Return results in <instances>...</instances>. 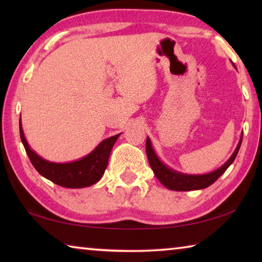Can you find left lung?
I'll return each mask as SVG.
<instances>
[{"label":"left lung","instance_id":"obj_1","mask_svg":"<svg viewBox=\"0 0 262 262\" xmlns=\"http://www.w3.org/2000/svg\"><path fill=\"white\" fill-rule=\"evenodd\" d=\"M243 136L241 137V141L237 145L236 150L232 154V156L230 157L229 161L224 164L223 166L217 168L216 171L211 172V173L208 174H202V176H188V174H181L178 172L172 171L171 168L164 165V164L159 161L156 154L154 152L151 142H150L149 137L147 139V143H145V151H147L148 161L150 166H151L152 171L156 178L161 181V183L165 186L166 188L172 189V190H194V189H202L206 188L211 184H214L215 181L220 178V177L227 171V168L231 165L233 163L234 158H236L237 154L239 151V148H241Z\"/></svg>","mask_w":262,"mask_h":262}]
</instances>
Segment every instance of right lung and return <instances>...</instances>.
I'll list each match as a JSON object with an SVG mask.
<instances>
[{"label":"right lung","instance_id":"add662e5","mask_svg":"<svg viewBox=\"0 0 262 262\" xmlns=\"http://www.w3.org/2000/svg\"><path fill=\"white\" fill-rule=\"evenodd\" d=\"M19 134L25 151L35 170L46 179L67 188H82L96 184L103 177L106 167H107L111 150H112L115 141L120 136V134H118L104 140L86 157L78 159L76 162L59 164L45 161L40 156H38L33 150L30 149L24 137L20 121Z\"/></svg>","mask_w":262,"mask_h":262}]
</instances>
